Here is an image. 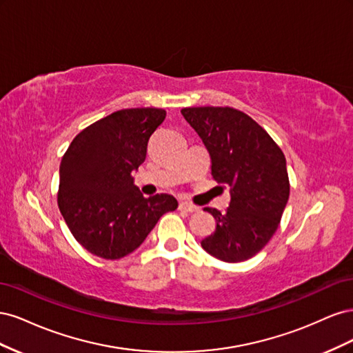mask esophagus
Instances as JSON below:
<instances>
[{"instance_id": "esophagus-1", "label": "esophagus", "mask_w": 353, "mask_h": 353, "mask_svg": "<svg viewBox=\"0 0 353 353\" xmlns=\"http://www.w3.org/2000/svg\"><path fill=\"white\" fill-rule=\"evenodd\" d=\"M178 209L179 210H183V212H188V213H191V212H197L199 210V208H196V206H193V205H190V203H179V206H178Z\"/></svg>"}]
</instances>
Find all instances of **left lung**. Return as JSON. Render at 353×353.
Wrapping results in <instances>:
<instances>
[{
    "instance_id": "1",
    "label": "left lung",
    "mask_w": 353,
    "mask_h": 353,
    "mask_svg": "<svg viewBox=\"0 0 353 353\" xmlns=\"http://www.w3.org/2000/svg\"><path fill=\"white\" fill-rule=\"evenodd\" d=\"M185 121L206 145L212 176L230 187L225 213L206 208L216 228L201 248L223 262H243L261 252L280 225L290 194L281 148L250 116L232 108H185Z\"/></svg>"
}]
</instances>
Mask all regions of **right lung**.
I'll return each mask as SVG.
<instances>
[{
    "instance_id": "obj_1",
    "label": "right lung",
    "mask_w": 353,
    "mask_h": 353,
    "mask_svg": "<svg viewBox=\"0 0 353 353\" xmlns=\"http://www.w3.org/2000/svg\"><path fill=\"white\" fill-rule=\"evenodd\" d=\"M165 117L156 108L117 110L82 130L61 159L59 209L73 237L99 258L130 254L178 208L170 194L145 199L132 178Z\"/></svg>"
}]
</instances>
